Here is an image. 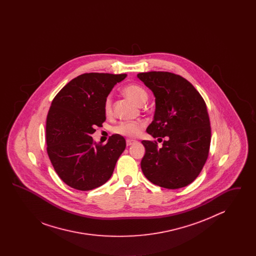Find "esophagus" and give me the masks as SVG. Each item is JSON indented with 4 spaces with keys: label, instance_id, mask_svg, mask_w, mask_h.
Wrapping results in <instances>:
<instances>
[{
    "label": "esophagus",
    "instance_id": "34e87169",
    "mask_svg": "<svg viewBox=\"0 0 256 256\" xmlns=\"http://www.w3.org/2000/svg\"><path fill=\"white\" fill-rule=\"evenodd\" d=\"M134 143H135V140H132V139H128L126 140V146H132Z\"/></svg>",
    "mask_w": 256,
    "mask_h": 256
}]
</instances>
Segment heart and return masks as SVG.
Returning <instances> with one entry per match:
<instances>
[{"label": "heart", "instance_id": "obj_1", "mask_svg": "<svg viewBox=\"0 0 256 256\" xmlns=\"http://www.w3.org/2000/svg\"><path fill=\"white\" fill-rule=\"evenodd\" d=\"M124 94L126 97L132 98L134 102L138 104H142L146 100V92L144 88L137 84H130L126 86L122 89ZM104 110L106 115H110L112 113V104L111 98H108L104 102ZM143 126V124L139 122H122L114 128V132L128 136V137H135L140 134L141 128Z\"/></svg>", "mask_w": 256, "mask_h": 256}]
</instances>
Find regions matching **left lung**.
Returning <instances> with one entry per match:
<instances>
[{
	"instance_id": "8db88e82",
	"label": "left lung",
	"mask_w": 256,
	"mask_h": 256,
	"mask_svg": "<svg viewBox=\"0 0 256 256\" xmlns=\"http://www.w3.org/2000/svg\"><path fill=\"white\" fill-rule=\"evenodd\" d=\"M137 78L156 98L154 121L146 132L166 137L158 148L143 140L145 156L141 169L150 182L178 189L193 182L206 162L211 128L206 104L187 80L169 72L139 73Z\"/></svg>"
}]
</instances>
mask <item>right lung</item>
Wrapping results in <instances>:
<instances>
[{
    "mask_svg": "<svg viewBox=\"0 0 256 256\" xmlns=\"http://www.w3.org/2000/svg\"><path fill=\"white\" fill-rule=\"evenodd\" d=\"M126 74L88 73L74 78L52 102L46 122L47 152L61 180L74 189L89 191L106 182L126 148L120 134L108 143L93 141L106 121L104 102Z\"/></svg>",
    "mask_w": 256,
    "mask_h": 256,
    "instance_id": "add662e5",
    "label": "right lung"
}]
</instances>
